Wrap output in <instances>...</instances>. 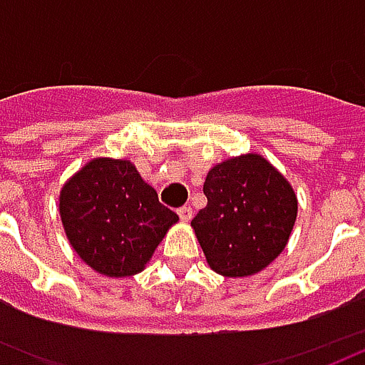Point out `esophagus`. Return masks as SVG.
Masks as SVG:
<instances>
[{
    "instance_id": "obj_1",
    "label": "esophagus",
    "mask_w": 365,
    "mask_h": 365,
    "mask_svg": "<svg viewBox=\"0 0 365 365\" xmlns=\"http://www.w3.org/2000/svg\"><path fill=\"white\" fill-rule=\"evenodd\" d=\"M178 215H180V219H182L183 222H190L191 221V217H193V209L187 205H183L178 209Z\"/></svg>"
}]
</instances>
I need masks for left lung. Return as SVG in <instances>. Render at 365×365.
<instances>
[{"mask_svg": "<svg viewBox=\"0 0 365 365\" xmlns=\"http://www.w3.org/2000/svg\"><path fill=\"white\" fill-rule=\"evenodd\" d=\"M203 193L207 205L191 227L217 274H258L283 252L297 217V197L268 160L242 154L222 162L207 174Z\"/></svg>", "mask_w": 365, "mask_h": 365, "instance_id": "obj_1", "label": "left lung"}]
</instances>
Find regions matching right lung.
<instances>
[{"label": "right lung", "mask_w": 365, "mask_h": 365, "mask_svg": "<svg viewBox=\"0 0 365 365\" xmlns=\"http://www.w3.org/2000/svg\"><path fill=\"white\" fill-rule=\"evenodd\" d=\"M60 217L78 256L109 277L143 272L178 222L130 162L109 158L91 160L62 187Z\"/></svg>", "instance_id": "right-lung-1"}]
</instances>
